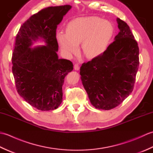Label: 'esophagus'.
Wrapping results in <instances>:
<instances>
[{
  "mask_svg": "<svg viewBox=\"0 0 153 153\" xmlns=\"http://www.w3.org/2000/svg\"><path fill=\"white\" fill-rule=\"evenodd\" d=\"M74 70H76V71L79 70V66L78 64H76L74 65Z\"/></svg>",
  "mask_w": 153,
  "mask_h": 153,
  "instance_id": "1",
  "label": "esophagus"
}]
</instances>
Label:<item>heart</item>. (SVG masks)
Returning <instances> with one entry per match:
<instances>
[{
  "mask_svg": "<svg viewBox=\"0 0 153 153\" xmlns=\"http://www.w3.org/2000/svg\"><path fill=\"white\" fill-rule=\"evenodd\" d=\"M112 24L97 16L78 18L68 23L66 33L58 31L56 39L62 53L70 57L78 51V45L85 56L93 59L107 49L114 35Z\"/></svg>",
  "mask_w": 153,
  "mask_h": 153,
  "instance_id": "b5f03b06",
  "label": "heart"
}]
</instances>
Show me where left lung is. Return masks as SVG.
<instances>
[{"instance_id": "left-lung-1", "label": "left lung", "mask_w": 153, "mask_h": 153, "mask_svg": "<svg viewBox=\"0 0 153 153\" xmlns=\"http://www.w3.org/2000/svg\"><path fill=\"white\" fill-rule=\"evenodd\" d=\"M119 33L100 56L82 64L81 79L91 105L99 110L115 108L134 89L139 60V47L130 28L116 19Z\"/></svg>"}]
</instances>
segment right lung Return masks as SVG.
Instances as JSON below:
<instances>
[{"label": "right lung", "mask_w": 153, "mask_h": 153, "mask_svg": "<svg viewBox=\"0 0 153 153\" xmlns=\"http://www.w3.org/2000/svg\"><path fill=\"white\" fill-rule=\"evenodd\" d=\"M71 8L64 5L41 10L23 24L16 37L12 62L16 89L25 101L42 111L60 106L64 78L74 68L71 61L58 58L56 37L57 25ZM38 40L45 45L31 48Z\"/></svg>", "instance_id": "obj_1"}]
</instances>
